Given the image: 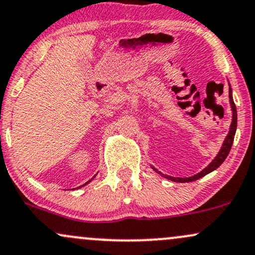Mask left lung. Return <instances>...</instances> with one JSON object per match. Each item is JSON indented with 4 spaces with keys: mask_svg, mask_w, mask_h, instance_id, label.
Wrapping results in <instances>:
<instances>
[{
    "mask_svg": "<svg viewBox=\"0 0 255 255\" xmlns=\"http://www.w3.org/2000/svg\"><path fill=\"white\" fill-rule=\"evenodd\" d=\"M229 102H231V106H232V110H233V120H232V125H231V128H229V133L228 135L226 136L225 141H223V145L221 147L219 154L216 155L215 159H214L213 161L210 162L209 165H208L207 167L204 168V170H202L201 172L195 174V176L192 177H188V178H177V177H171V176H165V174H162L161 172H159L157 168H154L152 166L153 170L155 171V172L161 174V176H164L165 178H167V179L172 180V182H177V183H188V182H194V180H197L199 178L204 177L205 174L213 172L214 170H216L217 167L220 166L221 164H222L223 161H225V159L227 158V155L229 154V151H231L232 148V145H233V141H234V136H235V131H236V125H238V114H236V107H235V103L234 101H233V95H232V89L229 87Z\"/></svg>",
    "mask_w": 255,
    "mask_h": 255,
    "instance_id": "left-lung-1",
    "label": "left lung"
}]
</instances>
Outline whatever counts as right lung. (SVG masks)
<instances>
[{
	"label": "right lung",
	"instance_id": "1",
	"mask_svg": "<svg viewBox=\"0 0 255 255\" xmlns=\"http://www.w3.org/2000/svg\"><path fill=\"white\" fill-rule=\"evenodd\" d=\"M90 182H91V179H90V180H89V182H87V183H85V184H83V185H87V184H88V183H90ZM83 185H82V186H83ZM79 188H81V186H79Z\"/></svg>",
	"mask_w": 255,
	"mask_h": 255
}]
</instances>
